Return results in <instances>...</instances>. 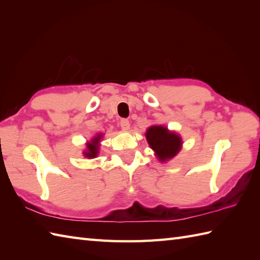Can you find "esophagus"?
I'll return each mask as SVG.
<instances>
[{
	"instance_id": "1",
	"label": "esophagus",
	"mask_w": 260,
	"mask_h": 260,
	"mask_svg": "<svg viewBox=\"0 0 260 260\" xmlns=\"http://www.w3.org/2000/svg\"><path fill=\"white\" fill-rule=\"evenodd\" d=\"M119 125H120L121 129H123V131H128L129 129V121H128V119H125V118L120 119Z\"/></svg>"
}]
</instances>
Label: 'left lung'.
<instances>
[{"instance_id":"1","label":"left lung","mask_w":260,"mask_h":260,"mask_svg":"<svg viewBox=\"0 0 260 260\" xmlns=\"http://www.w3.org/2000/svg\"><path fill=\"white\" fill-rule=\"evenodd\" d=\"M146 140L161 162L173 158L181 150L182 140L175 132L161 125H153L146 131Z\"/></svg>"}]
</instances>
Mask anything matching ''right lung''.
Returning a JSON list of instances; mask_svg holds the SVG:
<instances>
[{"instance_id":"1","label":"right lung","mask_w":260,"mask_h":260,"mask_svg":"<svg viewBox=\"0 0 260 260\" xmlns=\"http://www.w3.org/2000/svg\"><path fill=\"white\" fill-rule=\"evenodd\" d=\"M103 134H97L93 139L87 143V150L84 152V155L88 158H95L99 152V142H101Z\"/></svg>"}]
</instances>
